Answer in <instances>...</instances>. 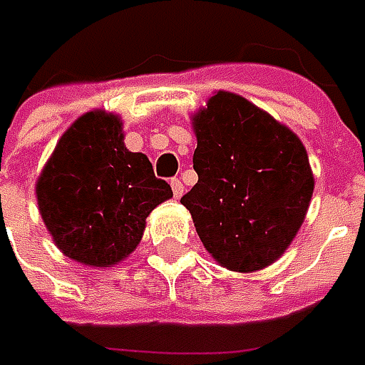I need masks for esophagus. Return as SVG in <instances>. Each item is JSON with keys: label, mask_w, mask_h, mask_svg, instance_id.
Masks as SVG:
<instances>
[{"label": "esophagus", "mask_w": 365, "mask_h": 365, "mask_svg": "<svg viewBox=\"0 0 365 365\" xmlns=\"http://www.w3.org/2000/svg\"><path fill=\"white\" fill-rule=\"evenodd\" d=\"M170 187H173V195H175V199H180V197H182V192H185L182 182H180L178 178H173V180H170Z\"/></svg>", "instance_id": "1"}]
</instances>
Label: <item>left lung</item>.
<instances>
[{"label":"left lung","mask_w":365,"mask_h":365,"mask_svg":"<svg viewBox=\"0 0 365 365\" xmlns=\"http://www.w3.org/2000/svg\"><path fill=\"white\" fill-rule=\"evenodd\" d=\"M199 180L180 199L223 268L274 264L307 217L315 176L301 138L237 93L217 91L190 118Z\"/></svg>","instance_id":"left-lung-1"}]
</instances>
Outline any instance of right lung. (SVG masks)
I'll list each match as a JSON object with an SVG mask.
<instances>
[{"label":"right lung","instance_id":"add662e5","mask_svg":"<svg viewBox=\"0 0 365 365\" xmlns=\"http://www.w3.org/2000/svg\"><path fill=\"white\" fill-rule=\"evenodd\" d=\"M118 113L93 109L61 135L36 180L38 209L66 258L111 268L138 247L146 217L173 197L142 152L123 144Z\"/></svg>","mask_w":365,"mask_h":365}]
</instances>
